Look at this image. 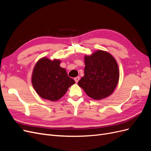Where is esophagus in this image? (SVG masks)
Returning <instances> with one entry per match:
<instances>
[{
	"label": "esophagus",
	"mask_w": 151,
	"mask_h": 151,
	"mask_svg": "<svg viewBox=\"0 0 151 151\" xmlns=\"http://www.w3.org/2000/svg\"><path fill=\"white\" fill-rule=\"evenodd\" d=\"M79 79H80V77H75V78H74V81H76V83H78V81H79Z\"/></svg>",
	"instance_id": "34e87169"
}]
</instances>
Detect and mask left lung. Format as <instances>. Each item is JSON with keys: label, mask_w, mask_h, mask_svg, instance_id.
Segmentation results:
<instances>
[{"label": "left lung", "mask_w": 151, "mask_h": 151, "mask_svg": "<svg viewBox=\"0 0 151 151\" xmlns=\"http://www.w3.org/2000/svg\"><path fill=\"white\" fill-rule=\"evenodd\" d=\"M84 76L78 85L89 97L100 100L110 96L115 91L120 77L116 59L111 54L98 50L84 56Z\"/></svg>", "instance_id": "8db88e82"}]
</instances>
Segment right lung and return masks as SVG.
I'll list each match as a JSON object with an SVG mask.
<instances>
[{
	"mask_svg": "<svg viewBox=\"0 0 151 151\" xmlns=\"http://www.w3.org/2000/svg\"><path fill=\"white\" fill-rule=\"evenodd\" d=\"M61 60L48 57L41 58L35 64L31 76V83L40 96L56 101L60 99L68 88L75 84L68 76L66 70L60 66Z\"/></svg>",
	"mask_w": 151,
	"mask_h": 151,
	"instance_id": "add662e5",
	"label": "right lung"
}]
</instances>
